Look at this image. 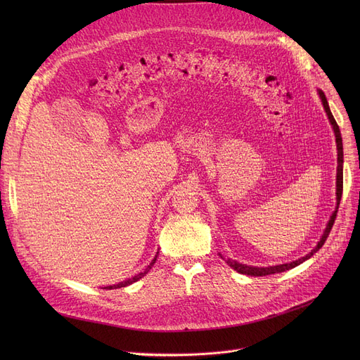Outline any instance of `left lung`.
I'll use <instances>...</instances> for the list:
<instances>
[{
	"instance_id": "1",
	"label": "left lung",
	"mask_w": 360,
	"mask_h": 360,
	"mask_svg": "<svg viewBox=\"0 0 360 360\" xmlns=\"http://www.w3.org/2000/svg\"><path fill=\"white\" fill-rule=\"evenodd\" d=\"M319 98H321V101H323L324 109H326L327 115H328V120H330V122H331V125H333L334 134H335V141H337V156H338V158H337V163H338V166H337V209H335V212L333 213V216H331V219H330V221H328V224H327V228H326V232H324L323 238H321V240L318 242L316 247H315L308 255L302 257V258H299V259H296V261H293V262L280 264V266H274V267H251V266H247V264L236 262L235 259L224 258L221 254H219L221 259H224L226 262H228L229 267H232L235 271H238V273H240V274L255 276V277H259V276H261V277H262V276H270V274H276V273H281V271H286V270L295 269L296 266H299V264H302L304 261H307L308 258H311L321 247H323V245H324L326 240H327V238H328V235H330V232H331V228H333L335 216H337V212H338V204H340V200H342V194H343V143H342V134H340V128H338V125H337V122H335V120H334V117H333V113H331V110H330V106H328V102H327V98H326L324 91L319 90Z\"/></svg>"
}]
</instances>
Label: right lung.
Instances as JSON below:
<instances>
[{
    "instance_id": "1",
    "label": "right lung",
    "mask_w": 360,
    "mask_h": 360,
    "mask_svg": "<svg viewBox=\"0 0 360 360\" xmlns=\"http://www.w3.org/2000/svg\"><path fill=\"white\" fill-rule=\"evenodd\" d=\"M156 258H158V255L155 257V259L150 262V266H147V269L143 271V273H140V274H137V276H134L132 278H128V280H124V281H121V283H118V285H113V286H106V288H103V289H120V288H125V286H128V285H132V283L134 281H137V280H140L141 277H144L148 271H150V269L153 267V264L156 262Z\"/></svg>"
}]
</instances>
